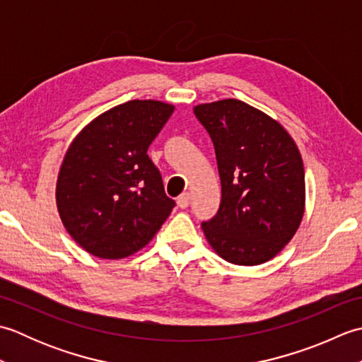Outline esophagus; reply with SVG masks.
<instances>
[{
	"instance_id": "34e87169",
	"label": "esophagus",
	"mask_w": 362,
	"mask_h": 362,
	"mask_svg": "<svg viewBox=\"0 0 362 362\" xmlns=\"http://www.w3.org/2000/svg\"><path fill=\"white\" fill-rule=\"evenodd\" d=\"M177 205H179L180 209H187V206L189 205V194L182 193L179 197H177Z\"/></svg>"
}]
</instances>
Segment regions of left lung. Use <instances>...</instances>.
<instances>
[{
  "label": "left lung",
  "instance_id": "8db88e82",
  "mask_svg": "<svg viewBox=\"0 0 362 362\" xmlns=\"http://www.w3.org/2000/svg\"><path fill=\"white\" fill-rule=\"evenodd\" d=\"M210 134L221 177V205L202 222L221 258L257 266L283 250L305 213V169L279 121L238 99L194 107Z\"/></svg>",
  "mask_w": 362,
  "mask_h": 362
}]
</instances>
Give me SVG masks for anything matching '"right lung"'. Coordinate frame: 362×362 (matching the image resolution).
Returning <instances> with one entry per match:
<instances>
[{"label":"right lung","instance_id":"1","mask_svg":"<svg viewBox=\"0 0 362 362\" xmlns=\"http://www.w3.org/2000/svg\"><path fill=\"white\" fill-rule=\"evenodd\" d=\"M174 105L134 99L99 115L68 148L56 185L62 224L91 255L119 259L149 244L175 202L148 148Z\"/></svg>","mask_w":362,"mask_h":362}]
</instances>
